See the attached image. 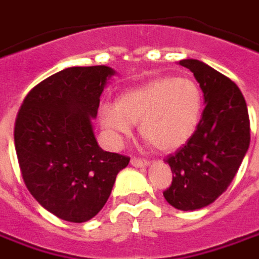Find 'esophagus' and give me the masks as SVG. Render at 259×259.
Segmentation results:
<instances>
[{
    "mask_svg": "<svg viewBox=\"0 0 259 259\" xmlns=\"http://www.w3.org/2000/svg\"><path fill=\"white\" fill-rule=\"evenodd\" d=\"M130 164H132L133 167H148V165H150V162H148L147 160H144V158H137V157L132 158V160H130Z\"/></svg>",
    "mask_w": 259,
    "mask_h": 259,
    "instance_id": "obj_1",
    "label": "esophagus"
}]
</instances>
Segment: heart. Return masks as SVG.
Returning a JSON list of instances; mask_svg holds the SVG:
<instances>
[{"instance_id":"heart-1","label":"heart","mask_w":259,"mask_h":259,"mask_svg":"<svg viewBox=\"0 0 259 259\" xmlns=\"http://www.w3.org/2000/svg\"><path fill=\"white\" fill-rule=\"evenodd\" d=\"M203 99L191 78L161 77L123 92L116 104L99 108V120L120 140L139 123L140 135L161 151L182 147L198 129Z\"/></svg>"}]
</instances>
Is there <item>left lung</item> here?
<instances>
[{
	"label": "left lung",
	"mask_w": 259,
	"mask_h": 259,
	"mask_svg": "<svg viewBox=\"0 0 259 259\" xmlns=\"http://www.w3.org/2000/svg\"><path fill=\"white\" fill-rule=\"evenodd\" d=\"M203 92L205 109L198 129L184 147L167 157L172 184L164 198L178 210H198L229 188L249 147V117L238 87L195 59L180 61Z\"/></svg>",
	"instance_id": "1"
}]
</instances>
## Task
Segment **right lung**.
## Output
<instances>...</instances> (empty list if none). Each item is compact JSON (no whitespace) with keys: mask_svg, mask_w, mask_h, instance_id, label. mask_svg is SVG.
I'll list each match as a JSON object with an SVG mask.
<instances>
[{"mask_svg":"<svg viewBox=\"0 0 259 259\" xmlns=\"http://www.w3.org/2000/svg\"><path fill=\"white\" fill-rule=\"evenodd\" d=\"M115 70L70 67L26 95L15 122V150L25 185L46 210L82 223L106 203L130 158L104 151L92 119Z\"/></svg>","mask_w":259,"mask_h":259,"instance_id":"obj_1","label":"right lung"}]
</instances>
